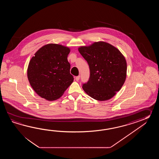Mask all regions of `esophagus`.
Returning a JSON list of instances; mask_svg holds the SVG:
<instances>
[{
  "label": "esophagus",
  "mask_w": 159,
  "mask_h": 159,
  "mask_svg": "<svg viewBox=\"0 0 159 159\" xmlns=\"http://www.w3.org/2000/svg\"><path fill=\"white\" fill-rule=\"evenodd\" d=\"M80 75L77 76V77H75V80L77 81H78L80 80Z\"/></svg>",
  "instance_id": "34e87169"
}]
</instances>
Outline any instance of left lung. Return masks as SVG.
I'll list each match as a JSON object with an SVG mask.
<instances>
[{
  "instance_id": "obj_1",
  "label": "left lung",
  "mask_w": 159,
  "mask_h": 159,
  "mask_svg": "<svg viewBox=\"0 0 159 159\" xmlns=\"http://www.w3.org/2000/svg\"><path fill=\"white\" fill-rule=\"evenodd\" d=\"M88 62L90 75L82 85L85 93L97 101L112 98L120 90L127 75L125 57L116 48L104 41L78 48Z\"/></svg>"
}]
</instances>
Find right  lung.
<instances>
[{"instance_id":"obj_1","label":"right lung","mask_w":159,"mask_h":159,"mask_svg":"<svg viewBox=\"0 0 159 159\" xmlns=\"http://www.w3.org/2000/svg\"><path fill=\"white\" fill-rule=\"evenodd\" d=\"M70 49L60 44L40 48L30 59L27 77L31 87L41 98L49 101L60 98L73 82L68 56Z\"/></svg>"}]
</instances>
